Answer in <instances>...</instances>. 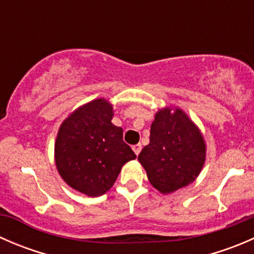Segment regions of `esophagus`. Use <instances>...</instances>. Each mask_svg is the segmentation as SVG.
Instances as JSON below:
<instances>
[{"mask_svg": "<svg viewBox=\"0 0 254 254\" xmlns=\"http://www.w3.org/2000/svg\"><path fill=\"white\" fill-rule=\"evenodd\" d=\"M132 150H134V152H135V155H139L140 153V151H141V143H137V145H134L132 146Z\"/></svg>", "mask_w": 254, "mask_h": 254, "instance_id": "34e87169", "label": "esophagus"}]
</instances>
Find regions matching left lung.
<instances>
[{"label":"left lung","mask_w":254,"mask_h":254,"mask_svg":"<svg viewBox=\"0 0 254 254\" xmlns=\"http://www.w3.org/2000/svg\"><path fill=\"white\" fill-rule=\"evenodd\" d=\"M205 143L198 127L183 112L162 109L151 125L150 143L142 148L139 162L148 181L161 193L188 186L201 171Z\"/></svg>","instance_id":"obj_1"}]
</instances>
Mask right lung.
Instances as JSON below:
<instances>
[{
  "label": "right lung",
  "mask_w": 254,
  "mask_h": 254,
  "mask_svg": "<svg viewBox=\"0 0 254 254\" xmlns=\"http://www.w3.org/2000/svg\"><path fill=\"white\" fill-rule=\"evenodd\" d=\"M113 108L96 99L73 112L61 125L55 161L64 181L88 196L112 188L123 165L136 155L123 140V129L112 124Z\"/></svg>",
  "instance_id": "right-lung-1"
}]
</instances>
